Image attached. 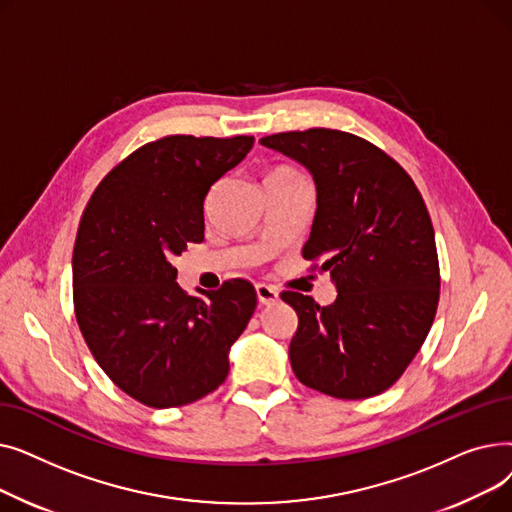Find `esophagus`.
Segmentation results:
<instances>
[{
	"label": "esophagus",
	"mask_w": 512,
	"mask_h": 512,
	"mask_svg": "<svg viewBox=\"0 0 512 512\" xmlns=\"http://www.w3.org/2000/svg\"><path fill=\"white\" fill-rule=\"evenodd\" d=\"M255 292H257V299L261 305H274L280 301V294L276 288L267 286V284H257L255 286Z\"/></svg>",
	"instance_id": "esophagus-1"
}]
</instances>
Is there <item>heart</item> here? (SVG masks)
<instances>
[{
    "label": "heart",
    "mask_w": 512,
    "mask_h": 512,
    "mask_svg": "<svg viewBox=\"0 0 512 512\" xmlns=\"http://www.w3.org/2000/svg\"><path fill=\"white\" fill-rule=\"evenodd\" d=\"M301 178H303V176H301L297 170L280 166V168H276L274 172H270V176H267L265 182H272V180H301Z\"/></svg>",
    "instance_id": "b5f03b06"
}]
</instances>
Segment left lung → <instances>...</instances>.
<instances>
[{"mask_svg":"<svg viewBox=\"0 0 512 512\" xmlns=\"http://www.w3.org/2000/svg\"><path fill=\"white\" fill-rule=\"evenodd\" d=\"M313 176L317 211L303 257L338 297L319 307L284 292L299 315L288 357L299 382L334 398L388 390L413 361L440 299L436 234L411 176L355 134L309 128L259 141Z\"/></svg>","mask_w":512,"mask_h":512,"instance_id":"1","label":"left lung"}]
</instances>
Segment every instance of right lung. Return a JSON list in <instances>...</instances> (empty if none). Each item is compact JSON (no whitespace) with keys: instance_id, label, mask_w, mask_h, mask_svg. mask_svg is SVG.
<instances>
[{"instance_id":"1","label":"right lung","mask_w":512,"mask_h":512,"mask_svg":"<svg viewBox=\"0 0 512 512\" xmlns=\"http://www.w3.org/2000/svg\"><path fill=\"white\" fill-rule=\"evenodd\" d=\"M253 137L159 139L107 174L80 220L72 286L78 328L122 392L153 409L218 388L230 348L257 305L247 280L188 297L172 259L205 232L209 188L253 149Z\"/></svg>"}]
</instances>
